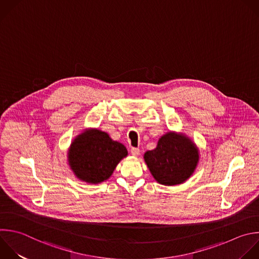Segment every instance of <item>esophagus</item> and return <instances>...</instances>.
<instances>
[{
  "mask_svg": "<svg viewBox=\"0 0 259 259\" xmlns=\"http://www.w3.org/2000/svg\"><path fill=\"white\" fill-rule=\"evenodd\" d=\"M130 152H131V154H132L133 156H138V154H139L140 150H139V148H135V147H132V148L130 149Z\"/></svg>",
  "mask_w": 259,
  "mask_h": 259,
  "instance_id": "esophagus-1",
  "label": "esophagus"
}]
</instances>
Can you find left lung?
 Returning <instances> with one entry per match:
<instances>
[{
	"label": "left lung",
	"instance_id": "8db88e82",
	"mask_svg": "<svg viewBox=\"0 0 259 259\" xmlns=\"http://www.w3.org/2000/svg\"><path fill=\"white\" fill-rule=\"evenodd\" d=\"M197 145L183 132L168 131L156 147L144 153L143 159L154 180L161 185L175 186L186 182L199 162Z\"/></svg>",
	"mask_w": 259,
	"mask_h": 259
}]
</instances>
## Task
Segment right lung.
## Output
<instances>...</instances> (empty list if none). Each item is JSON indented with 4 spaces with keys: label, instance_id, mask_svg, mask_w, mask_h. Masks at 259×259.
<instances>
[{
    "label": "right lung",
    "instance_id": "obj_1",
    "mask_svg": "<svg viewBox=\"0 0 259 259\" xmlns=\"http://www.w3.org/2000/svg\"><path fill=\"white\" fill-rule=\"evenodd\" d=\"M128 155L127 148L121 142L98 128L81 131L72 140L67 161L75 177L89 184L107 181L118 163Z\"/></svg>",
    "mask_w": 259,
    "mask_h": 259
}]
</instances>
